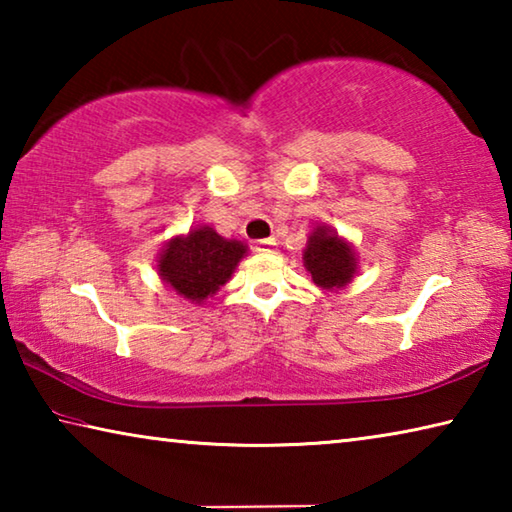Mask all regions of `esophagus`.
Returning a JSON list of instances; mask_svg holds the SVG:
<instances>
[{
    "label": "esophagus",
    "mask_w": 512,
    "mask_h": 512,
    "mask_svg": "<svg viewBox=\"0 0 512 512\" xmlns=\"http://www.w3.org/2000/svg\"><path fill=\"white\" fill-rule=\"evenodd\" d=\"M275 239H259V241H255V250H257V253H273V250H275Z\"/></svg>",
    "instance_id": "obj_1"
}]
</instances>
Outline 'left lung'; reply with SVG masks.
Masks as SVG:
<instances>
[{
  "label": "left lung",
  "instance_id": "obj_1",
  "mask_svg": "<svg viewBox=\"0 0 512 512\" xmlns=\"http://www.w3.org/2000/svg\"><path fill=\"white\" fill-rule=\"evenodd\" d=\"M302 259H305L311 280L323 289L345 287L352 280L354 268H357L352 248L327 228H318L309 237Z\"/></svg>",
  "mask_w": 512,
  "mask_h": 512
}]
</instances>
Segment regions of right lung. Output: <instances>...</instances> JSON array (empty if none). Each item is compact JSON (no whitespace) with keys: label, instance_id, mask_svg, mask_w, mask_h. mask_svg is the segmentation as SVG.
<instances>
[{"label":"right lung","instance_id":"obj_1","mask_svg":"<svg viewBox=\"0 0 512 512\" xmlns=\"http://www.w3.org/2000/svg\"><path fill=\"white\" fill-rule=\"evenodd\" d=\"M246 255L241 241H228L212 228H196L173 239L160 255V275L169 287L192 302H203L219 291Z\"/></svg>","mask_w":512,"mask_h":512}]
</instances>
